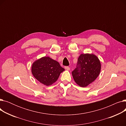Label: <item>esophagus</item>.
Returning a JSON list of instances; mask_svg holds the SVG:
<instances>
[{"instance_id": "34e87169", "label": "esophagus", "mask_w": 126, "mask_h": 126, "mask_svg": "<svg viewBox=\"0 0 126 126\" xmlns=\"http://www.w3.org/2000/svg\"><path fill=\"white\" fill-rule=\"evenodd\" d=\"M65 69L67 70H70V68L68 66H65Z\"/></svg>"}]
</instances>
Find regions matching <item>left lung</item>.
Wrapping results in <instances>:
<instances>
[{"label": "left lung", "mask_w": 126, "mask_h": 126, "mask_svg": "<svg viewBox=\"0 0 126 126\" xmlns=\"http://www.w3.org/2000/svg\"><path fill=\"white\" fill-rule=\"evenodd\" d=\"M101 63L94 54H81L78 59L77 67L72 71L75 82L81 87H86L93 82L100 73Z\"/></svg>", "instance_id": "1"}]
</instances>
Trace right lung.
Listing matches in <instances>:
<instances>
[{
	"mask_svg": "<svg viewBox=\"0 0 126 126\" xmlns=\"http://www.w3.org/2000/svg\"><path fill=\"white\" fill-rule=\"evenodd\" d=\"M65 70L59 63L49 57H43L32 64V73L37 80L46 86L56 82L60 75Z\"/></svg>",
	"mask_w": 126,
	"mask_h": 126,
	"instance_id": "1",
	"label": "right lung"
}]
</instances>
